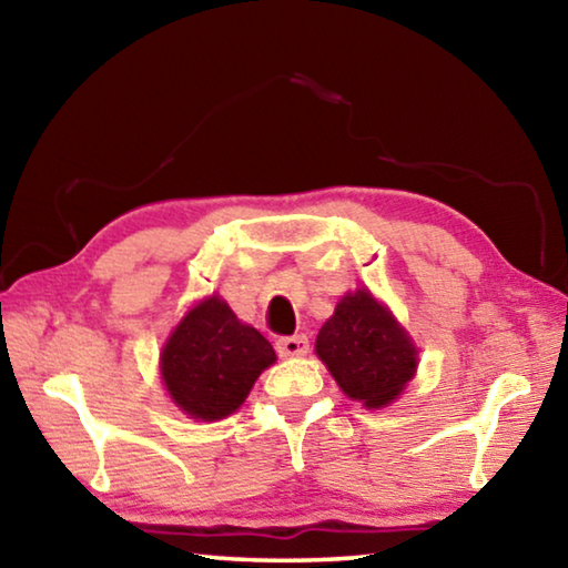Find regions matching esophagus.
I'll list each match as a JSON object with an SVG mask.
<instances>
[{
	"mask_svg": "<svg viewBox=\"0 0 568 568\" xmlns=\"http://www.w3.org/2000/svg\"><path fill=\"white\" fill-rule=\"evenodd\" d=\"M275 351L283 358H293V355H305L307 353V335H283V338L275 341Z\"/></svg>",
	"mask_w": 568,
	"mask_h": 568,
	"instance_id": "1",
	"label": "esophagus"
}]
</instances>
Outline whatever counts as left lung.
I'll return each mask as SVG.
<instances>
[{
	"label": "left lung",
	"mask_w": 568,
	"mask_h": 568,
	"mask_svg": "<svg viewBox=\"0 0 568 568\" xmlns=\"http://www.w3.org/2000/svg\"><path fill=\"white\" fill-rule=\"evenodd\" d=\"M315 353L345 396L368 408L390 403L416 371V348L406 331L368 291L348 293L335 305Z\"/></svg>",
	"instance_id": "left-lung-1"
}]
</instances>
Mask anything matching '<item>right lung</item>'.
<instances>
[{
    "instance_id": "right-lung-1",
    "label": "right lung",
    "mask_w": 568,
    "mask_h": 568,
    "mask_svg": "<svg viewBox=\"0 0 568 568\" xmlns=\"http://www.w3.org/2000/svg\"><path fill=\"white\" fill-rule=\"evenodd\" d=\"M271 363L273 345L213 295L192 307L170 335L162 381L187 416L215 420L240 408Z\"/></svg>"
}]
</instances>
